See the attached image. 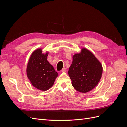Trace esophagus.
<instances>
[{"mask_svg":"<svg viewBox=\"0 0 127 127\" xmlns=\"http://www.w3.org/2000/svg\"><path fill=\"white\" fill-rule=\"evenodd\" d=\"M67 71V69H66V68H63L62 70H61V72H66Z\"/></svg>","mask_w":127,"mask_h":127,"instance_id":"34e87169","label":"esophagus"}]
</instances>
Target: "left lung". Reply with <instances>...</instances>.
Wrapping results in <instances>:
<instances>
[{
	"mask_svg": "<svg viewBox=\"0 0 127 127\" xmlns=\"http://www.w3.org/2000/svg\"><path fill=\"white\" fill-rule=\"evenodd\" d=\"M102 72L100 61L90 50L83 48L79 53L72 56L68 74L75 89L81 93H87L98 85Z\"/></svg>",
	"mask_w": 127,
	"mask_h": 127,
	"instance_id": "8db88e82",
	"label": "left lung"
}]
</instances>
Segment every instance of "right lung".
Returning a JSON list of instances; mask_svg holds the SVG:
<instances>
[{"instance_id":"obj_1","label":"right lung","mask_w":127,"mask_h":127,"mask_svg":"<svg viewBox=\"0 0 127 127\" xmlns=\"http://www.w3.org/2000/svg\"><path fill=\"white\" fill-rule=\"evenodd\" d=\"M48 54V51L42 53L41 48L35 50L30 57L26 70L31 84L43 91L50 88L58 76L47 60Z\"/></svg>"}]
</instances>
